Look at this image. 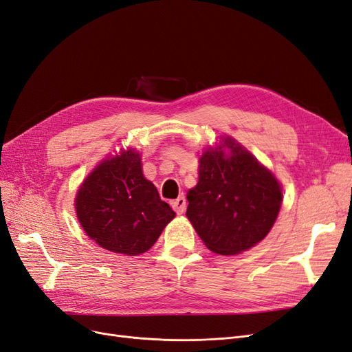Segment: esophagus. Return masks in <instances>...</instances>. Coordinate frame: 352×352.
<instances>
[{
    "label": "esophagus",
    "mask_w": 352,
    "mask_h": 352,
    "mask_svg": "<svg viewBox=\"0 0 352 352\" xmlns=\"http://www.w3.org/2000/svg\"><path fill=\"white\" fill-rule=\"evenodd\" d=\"M172 208L175 210V212H176L177 215L184 214L185 210H186V198H185L184 195H180L177 199L172 201Z\"/></svg>",
    "instance_id": "obj_1"
}]
</instances>
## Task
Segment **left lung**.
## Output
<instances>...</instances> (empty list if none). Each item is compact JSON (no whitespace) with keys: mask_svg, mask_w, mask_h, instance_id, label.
<instances>
[{"mask_svg":"<svg viewBox=\"0 0 352 352\" xmlns=\"http://www.w3.org/2000/svg\"><path fill=\"white\" fill-rule=\"evenodd\" d=\"M199 159L198 185L188 192L186 215L210 250L236 254L270 233L283 192L274 175L232 138Z\"/></svg>","mask_w":352,"mask_h":352,"instance_id":"left-lung-1","label":"left lung"}]
</instances>
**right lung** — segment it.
<instances>
[{
  "instance_id": "right-lung-1",
  "label": "right lung",
  "mask_w": 352,
  "mask_h": 352,
  "mask_svg": "<svg viewBox=\"0 0 352 352\" xmlns=\"http://www.w3.org/2000/svg\"><path fill=\"white\" fill-rule=\"evenodd\" d=\"M76 211L96 243L129 256L147 252L175 218V211L144 177L141 157L132 150L94 168L78 189Z\"/></svg>"
}]
</instances>
